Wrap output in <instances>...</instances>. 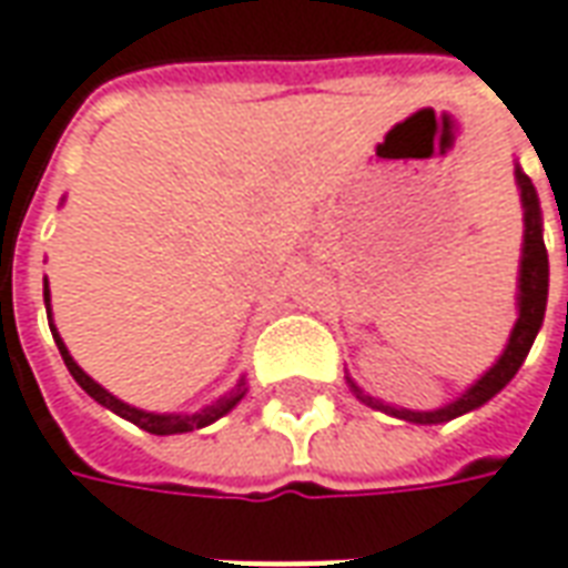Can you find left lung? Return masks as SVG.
Instances as JSON below:
<instances>
[{
	"mask_svg": "<svg viewBox=\"0 0 568 568\" xmlns=\"http://www.w3.org/2000/svg\"><path fill=\"white\" fill-rule=\"evenodd\" d=\"M517 184H519V200H523V221H526V233H523V261H519V316L514 332H510V341H507L505 353L498 356V363L464 390L455 403L443 408H434V412H412V408H396L381 403L375 396L363 394L356 384L351 381L353 394L359 396L366 406L381 408L394 418H403V422L412 424H443L458 418L464 412H474L483 403H489L491 396L498 394L501 387H507V381L514 378L523 366V359L532 351V341L538 335V328L545 323V307H547V248L545 236H541V205H538V193H535L532 181L523 174V169H517Z\"/></svg>",
	"mask_w": 568,
	"mask_h": 568,
	"instance_id": "obj_1",
	"label": "left lung"
}]
</instances>
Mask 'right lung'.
Listing matches in <instances>:
<instances>
[{"label":"right lung","mask_w":568,"mask_h":568,"mask_svg":"<svg viewBox=\"0 0 568 568\" xmlns=\"http://www.w3.org/2000/svg\"><path fill=\"white\" fill-rule=\"evenodd\" d=\"M45 307H49V325H51V335H54V344H58V351H61L63 363H67V368H70V375L77 378V384L85 390V394L94 399V403H101V406H106L110 412H116L119 418H125V422L138 424L141 430H146V434H156V436H169V434H187V430H200V427H209L212 422H217V418H224L230 408L236 406L240 399L245 396V381H240L233 390H230L227 396H221L217 403H212V406L200 408V412H193V415H156V412H144V408H134L129 406V403H122V399H116V396L110 394V390H104L101 384L94 378H89L82 368L77 366V359L70 356V351H67V344L61 341V335H58V328H54V323H51V297H49V283H45Z\"/></svg>","instance_id":"add662e5"}]
</instances>
